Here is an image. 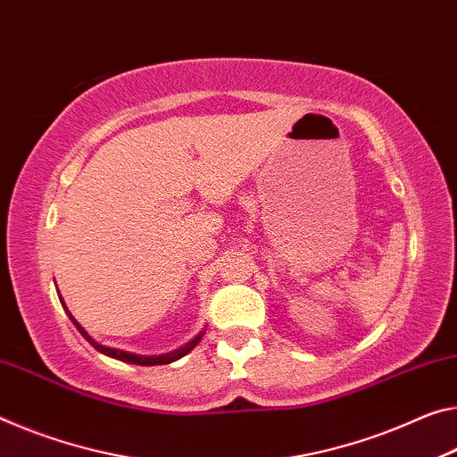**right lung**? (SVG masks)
Here are the masks:
<instances>
[{"instance_id":"1","label":"right lung","mask_w":457,"mask_h":457,"mask_svg":"<svg viewBox=\"0 0 457 457\" xmlns=\"http://www.w3.org/2000/svg\"><path fill=\"white\" fill-rule=\"evenodd\" d=\"M59 299H61V305L64 307V311H67L69 320L72 321V325H75V328L79 329V333H81V336L87 339V342H89L93 347H96L97 352L105 353V356H110V358L120 360V361H126V364H136V366H158V364H170V361H177L179 358L187 356V353H189V352L193 350V347L201 342L203 333H205V331H201L199 336H195L189 344L180 345L179 350H172V352H169V353H161V356H140V353L126 352V350H118V347H107V345H104V344L96 342V339H93V337L89 336V333H87V331L81 328V323H79V321L75 320V317L71 315V311L67 309V305H64V301H62V296H61V295H59Z\"/></svg>"}]
</instances>
